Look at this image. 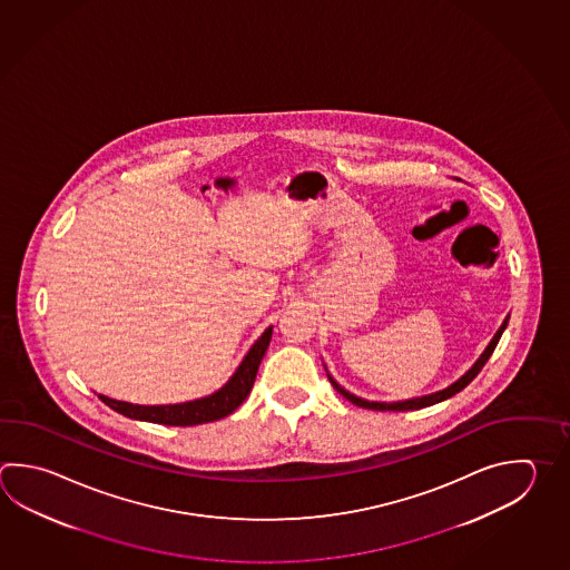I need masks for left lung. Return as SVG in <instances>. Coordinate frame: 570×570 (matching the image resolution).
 Segmentation results:
<instances>
[{"label": "left lung", "instance_id": "8db88e82", "mask_svg": "<svg viewBox=\"0 0 570 570\" xmlns=\"http://www.w3.org/2000/svg\"><path fill=\"white\" fill-rule=\"evenodd\" d=\"M508 326V316H505L504 323L502 326L498 328V333L494 334V338L490 341V344L485 346V351H483L482 356L473 363L472 368L465 373V375L460 376L455 383H451L450 387L441 389L438 393H431V395H423V397L415 399H405V401H395V403H381V401H366V399L356 397L353 393H348L346 389L341 387L336 381H334L333 376L328 375L331 379V383H333V387L343 395L344 399H348L351 403H355L356 407L363 409H373V411H411V409H423L430 407V405H435V403H440V401H445V399L453 397L455 393H460L462 389L468 387L470 383H472L473 379L478 376V373L482 371V366L488 363V358L492 356L494 353L495 344L500 341V336L504 333V328Z\"/></svg>", "mask_w": 570, "mask_h": 570}]
</instances>
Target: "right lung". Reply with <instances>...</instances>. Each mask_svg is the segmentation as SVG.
<instances>
[{
  "label": "right lung",
  "mask_w": 570,
  "mask_h": 570,
  "mask_svg": "<svg viewBox=\"0 0 570 570\" xmlns=\"http://www.w3.org/2000/svg\"><path fill=\"white\" fill-rule=\"evenodd\" d=\"M269 341H272V326H268L258 341L252 344L242 365L237 366L236 373L229 376L226 385L207 397L175 403V405H135V403L117 401L105 395H98V397L105 405L130 420L150 421V423L175 425V428H189V425L222 420L229 413H234L246 401L258 375L259 363L268 351Z\"/></svg>",
  "instance_id": "right-lung-1"
}]
</instances>
